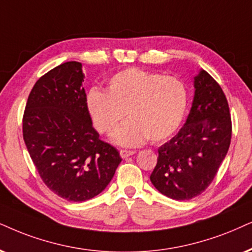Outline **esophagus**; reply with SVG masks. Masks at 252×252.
<instances>
[{
    "mask_svg": "<svg viewBox=\"0 0 252 252\" xmlns=\"http://www.w3.org/2000/svg\"><path fill=\"white\" fill-rule=\"evenodd\" d=\"M135 154L136 152L132 151V150H121L120 151V156L122 158H128V157H130V156H132Z\"/></svg>",
    "mask_w": 252,
    "mask_h": 252,
    "instance_id": "esophagus-1",
    "label": "esophagus"
}]
</instances>
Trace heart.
Listing matches in <instances>:
<instances>
[{
    "label": "heart",
    "mask_w": 252,
    "mask_h": 252,
    "mask_svg": "<svg viewBox=\"0 0 252 252\" xmlns=\"http://www.w3.org/2000/svg\"><path fill=\"white\" fill-rule=\"evenodd\" d=\"M189 89L177 76L130 67L108 79L107 91L93 88L87 109L98 131L111 133L128 113L129 121L114 132L123 146H135L149 138L161 142L183 122L189 107Z\"/></svg>",
    "instance_id": "1"
}]
</instances>
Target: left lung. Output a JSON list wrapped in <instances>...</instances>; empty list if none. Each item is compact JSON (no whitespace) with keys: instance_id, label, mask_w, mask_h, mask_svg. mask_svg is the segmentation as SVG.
Wrapping results in <instances>:
<instances>
[{"instance_id":"obj_1","label":"left lung","mask_w":252,"mask_h":252,"mask_svg":"<svg viewBox=\"0 0 252 252\" xmlns=\"http://www.w3.org/2000/svg\"><path fill=\"white\" fill-rule=\"evenodd\" d=\"M194 100L185 126L158 149L150 180L173 200H190L208 189L227 155L231 117L221 86L206 71L194 78Z\"/></svg>"}]
</instances>
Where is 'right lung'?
Wrapping results in <instances>:
<instances>
[{
	"mask_svg": "<svg viewBox=\"0 0 252 252\" xmlns=\"http://www.w3.org/2000/svg\"><path fill=\"white\" fill-rule=\"evenodd\" d=\"M84 78L81 63L52 68L31 89L23 115V138L41 180L73 202L102 192L122 160L92 126Z\"/></svg>",
	"mask_w": 252,
	"mask_h": 252,
	"instance_id": "right-lung-1",
	"label": "right lung"
}]
</instances>
